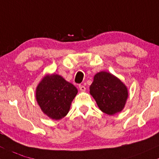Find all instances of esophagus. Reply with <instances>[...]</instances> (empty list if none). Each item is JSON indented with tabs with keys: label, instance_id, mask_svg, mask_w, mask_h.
I'll return each mask as SVG.
<instances>
[{
	"label": "esophagus",
	"instance_id": "1",
	"mask_svg": "<svg viewBox=\"0 0 159 159\" xmlns=\"http://www.w3.org/2000/svg\"><path fill=\"white\" fill-rule=\"evenodd\" d=\"M79 88H80V90L83 91V92H84V91L85 90V87L83 85H81V84L79 85Z\"/></svg>",
	"mask_w": 159,
	"mask_h": 159
}]
</instances>
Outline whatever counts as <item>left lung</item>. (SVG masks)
Segmentation results:
<instances>
[{
	"mask_svg": "<svg viewBox=\"0 0 159 159\" xmlns=\"http://www.w3.org/2000/svg\"><path fill=\"white\" fill-rule=\"evenodd\" d=\"M90 94L101 111L108 115L122 111L128 98L126 86L111 74L102 71L94 76Z\"/></svg>",
	"mask_w": 159,
	"mask_h": 159,
	"instance_id": "8db88e82",
	"label": "left lung"
}]
</instances>
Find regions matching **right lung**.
Instances as JSON below:
<instances>
[{"label":"right lung","instance_id":"add662e5","mask_svg":"<svg viewBox=\"0 0 159 159\" xmlns=\"http://www.w3.org/2000/svg\"><path fill=\"white\" fill-rule=\"evenodd\" d=\"M77 92V89L63 77L52 74L46 76L39 83L36 98L43 112L57 120L67 115Z\"/></svg>","mask_w":159,"mask_h":159}]
</instances>
